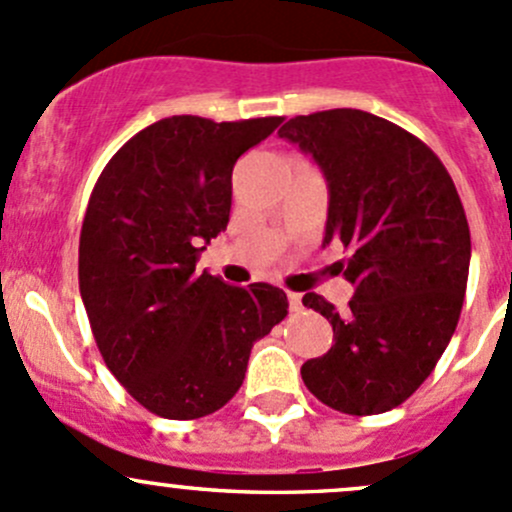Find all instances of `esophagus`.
Segmentation results:
<instances>
[{
  "label": "esophagus",
  "instance_id": "1",
  "mask_svg": "<svg viewBox=\"0 0 512 512\" xmlns=\"http://www.w3.org/2000/svg\"><path fill=\"white\" fill-rule=\"evenodd\" d=\"M288 305H291V310L298 313V310L303 308V298H300V293H288Z\"/></svg>",
  "mask_w": 512,
  "mask_h": 512
}]
</instances>
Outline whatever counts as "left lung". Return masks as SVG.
<instances>
[{"label":"left lung","instance_id":"left-lung-1","mask_svg":"<svg viewBox=\"0 0 512 512\" xmlns=\"http://www.w3.org/2000/svg\"><path fill=\"white\" fill-rule=\"evenodd\" d=\"M278 135L323 170V244L345 246L337 268L355 286L345 313L303 295L335 335L300 367L305 387L342 414L389 412L434 372L461 315L471 231L456 184L431 147L365 110L295 115Z\"/></svg>","mask_w":512,"mask_h":512}]
</instances>
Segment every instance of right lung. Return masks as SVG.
I'll return each instance as SVG.
<instances>
[{"mask_svg": "<svg viewBox=\"0 0 512 512\" xmlns=\"http://www.w3.org/2000/svg\"><path fill=\"white\" fill-rule=\"evenodd\" d=\"M283 118L172 115L100 172L78 244V286L108 370L147 412L199 419L244 382L251 347L288 315L281 288L197 271L226 229L231 172Z\"/></svg>", "mask_w": 512, "mask_h": 512, "instance_id": "1", "label": "right lung"}]
</instances>
